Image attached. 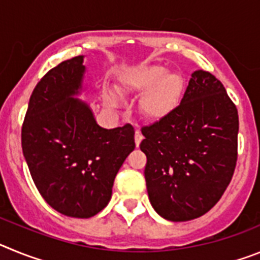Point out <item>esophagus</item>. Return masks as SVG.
<instances>
[{"label": "esophagus", "mask_w": 260, "mask_h": 260, "mask_svg": "<svg viewBox=\"0 0 260 260\" xmlns=\"http://www.w3.org/2000/svg\"><path fill=\"white\" fill-rule=\"evenodd\" d=\"M142 139H143V135H142V133L139 132V130H137V132H135V146L139 147Z\"/></svg>", "instance_id": "esophagus-1"}]
</instances>
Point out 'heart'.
Returning <instances> with one entry per match:
<instances>
[{"label":"heart","instance_id":"b5f03b06","mask_svg":"<svg viewBox=\"0 0 260 260\" xmlns=\"http://www.w3.org/2000/svg\"><path fill=\"white\" fill-rule=\"evenodd\" d=\"M117 89L121 95H141L139 110L144 118L164 121L178 109L185 95V78L178 71H168L161 65H141L126 69L118 77ZM109 108H118L114 92L105 93Z\"/></svg>","mask_w":260,"mask_h":260}]
</instances>
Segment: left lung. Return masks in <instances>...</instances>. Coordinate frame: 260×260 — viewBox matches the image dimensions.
Instances as JSON below:
<instances>
[{"mask_svg": "<svg viewBox=\"0 0 260 260\" xmlns=\"http://www.w3.org/2000/svg\"><path fill=\"white\" fill-rule=\"evenodd\" d=\"M148 198L171 221H189L215 206L237 161L238 112L211 73L191 74L178 109L142 128Z\"/></svg>", "mask_w": 260, "mask_h": 260, "instance_id": "8db88e82", "label": "left lung"}]
</instances>
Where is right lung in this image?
I'll return each instance as SVG.
<instances>
[{"mask_svg":"<svg viewBox=\"0 0 260 260\" xmlns=\"http://www.w3.org/2000/svg\"><path fill=\"white\" fill-rule=\"evenodd\" d=\"M83 56L61 62L36 84L22 127V150L39 192L50 207L88 219L112 198L119 168L135 148L132 125L104 128L78 99Z\"/></svg>","mask_w":260,"mask_h":260,"instance_id":"1","label":"right lung"}]
</instances>
